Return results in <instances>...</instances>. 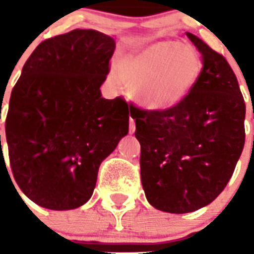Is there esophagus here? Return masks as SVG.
<instances>
[{"label": "esophagus", "mask_w": 254, "mask_h": 254, "mask_svg": "<svg viewBox=\"0 0 254 254\" xmlns=\"http://www.w3.org/2000/svg\"><path fill=\"white\" fill-rule=\"evenodd\" d=\"M134 131H135V123H134V120L130 117V124H129V133H130V134H133Z\"/></svg>", "instance_id": "1"}]
</instances>
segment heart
I'll list each match as a JSON object with an SVG mask.
<instances>
[{
  "label": "heart",
  "instance_id": "1",
  "mask_svg": "<svg viewBox=\"0 0 254 254\" xmlns=\"http://www.w3.org/2000/svg\"><path fill=\"white\" fill-rule=\"evenodd\" d=\"M201 71L200 57L191 46L161 41L127 54L119 69H111L109 77L113 83H120L123 77L143 107L167 111L189 97Z\"/></svg>",
  "mask_w": 254,
  "mask_h": 254
}]
</instances>
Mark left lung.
Here are the masks:
<instances>
[{"mask_svg": "<svg viewBox=\"0 0 254 254\" xmlns=\"http://www.w3.org/2000/svg\"><path fill=\"white\" fill-rule=\"evenodd\" d=\"M186 34L203 63L189 97L167 111L130 105L143 191L154 208L170 213L212 203L232 177L245 142V103L236 75L223 55Z\"/></svg>", "mask_w": 254, "mask_h": 254, "instance_id": "obj_1", "label": "left lung"}]
</instances>
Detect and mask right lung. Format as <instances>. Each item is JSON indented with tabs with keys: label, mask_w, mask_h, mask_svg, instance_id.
I'll use <instances>...</instances> for the list:
<instances>
[{
	"label": "right lung",
	"mask_w": 254,
	"mask_h": 254,
	"mask_svg": "<svg viewBox=\"0 0 254 254\" xmlns=\"http://www.w3.org/2000/svg\"><path fill=\"white\" fill-rule=\"evenodd\" d=\"M115 49V38L92 29L50 38L26 61L11 91L10 167L22 192L43 208L85 204L100 165L129 131L127 104L100 91Z\"/></svg>",
	"instance_id": "right-lung-1"
}]
</instances>
